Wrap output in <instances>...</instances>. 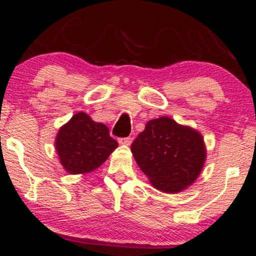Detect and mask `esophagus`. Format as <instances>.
<instances>
[{
	"instance_id": "obj_1",
	"label": "esophagus",
	"mask_w": 256,
	"mask_h": 256,
	"mask_svg": "<svg viewBox=\"0 0 256 256\" xmlns=\"http://www.w3.org/2000/svg\"><path fill=\"white\" fill-rule=\"evenodd\" d=\"M132 142V138L131 137H125V138H120L119 143L122 146H130Z\"/></svg>"
}]
</instances>
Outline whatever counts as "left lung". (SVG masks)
<instances>
[{
	"label": "left lung",
	"mask_w": 256,
	"mask_h": 256,
	"mask_svg": "<svg viewBox=\"0 0 256 256\" xmlns=\"http://www.w3.org/2000/svg\"><path fill=\"white\" fill-rule=\"evenodd\" d=\"M137 165L155 189L180 192L204 168L206 146L201 134L168 116L152 119L131 144Z\"/></svg>",
	"instance_id": "1"
}]
</instances>
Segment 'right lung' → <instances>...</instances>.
Listing matches in <instances>:
<instances>
[{
    "label": "right lung",
    "instance_id": "obj_1",
    "mask_svg": "<svg viewBox=\"0 0 256 256\" xmlns=\"http://www.w3.org/2000/svg\"><path fill=\"white\" fill-rule=\"evenodd\" d=\"M116 146L118 142L110 136L107 126L94 122L84 112L61 126L55 140L61 165L71 174L95 171Z\"/></svg>",
    "mask_w": 256,
    "mask_h": 256
}]
</instances>
